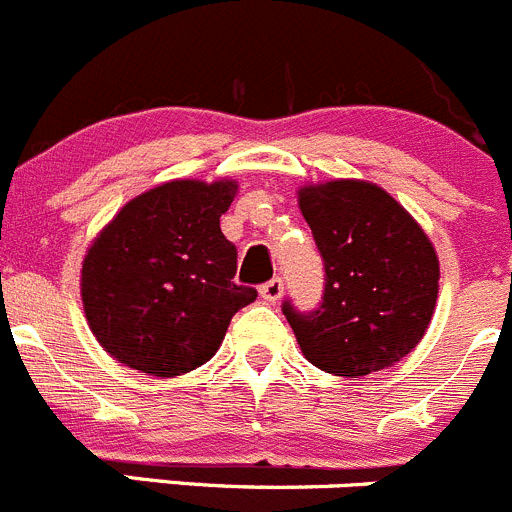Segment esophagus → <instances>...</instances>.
Instances as JSON below:
<instances>
[{
	"instance_id": "esophagus-1",
	"label": "esophagus",
	"mask_w": 512,
	"mask_h": 512,
	"mask_svg": "<svg viewBox=\"0 0 512 512\" xmlns=\"http://www.w3.org/2000/svg\"><path fill=\"white\" fill-rule=\"evenodd\" d=\"M259 291L266 301H271V304H274V301H279L281 294H284V281H281L279 276H274V279H269L266 284H261Z\"/></svg>"
}]
</instances>
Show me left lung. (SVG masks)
Listing matches in <instances>:
<instances>
[{"mask_svg": "<svg viewBox=\"0 0 512 512\" xmlns=\"http://www.w3.org/2000/svg\"><path fill=\"white\" fill-rule=\"evenodd\" d=\"M299 206L324 261L319 306L281 304L304 357L337 377H364L407 357L437 301L440 264L425 231L364 180L301 188Z\"/></svg>", "mask_w": 512, "mask_h": 512, "instance_id": "obj_1", "label": "left lung"}]
</instances>
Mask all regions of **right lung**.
Here are the masks:
<instances>
[{
	"label": "right lung",
	"instance_id": "right-lung-1",
	"mask_svg": "<svg viewBox=\"0 0 512 512\" xmlns=\"http://www.w3.org/2000/svg\"><path fill=\"white\" fill-rule=\"evenodd\" d=\"M236 183L170 180L133 198L82 264V304L97 342L155 377L201 367L233 314L256 299L238 286V251L221 231Z\"/></svg>",
	"mask_w": 512,
	"mask_h": 512
}]
</instances>
